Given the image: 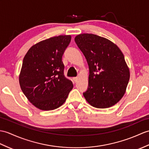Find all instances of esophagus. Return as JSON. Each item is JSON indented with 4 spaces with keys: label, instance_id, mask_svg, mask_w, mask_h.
<instances>
[{
    "label": "esophagus",
    "instance_id": "obj_1",
    "mask_svg": "<svg viewBox=\"0 0 149 149\" xmlns=\"http://www.w3.org/2000/svg\"><path fill=\"white\" fill-rule=\"evenodd\" d=\"M73 80H74V81L75 82H77L78 81V80H79V78L78 77H74L73 78Z\"/></svg>",
    "mask_w": 149,
    "mask_h": 149
}]
</instances>
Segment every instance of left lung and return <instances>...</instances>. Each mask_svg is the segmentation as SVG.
<instances>
[{"label": "left lung", "mask_w": 149, "mask_h": 149, "mask_svg": "<svg viewBox=\"0 0 149 149\" xmlns=\"http://www.w3.org/2000/svg\"><path fill=\"white\" fill-rule=\"evenodd\" d=\"M75 41L89 65L86 100L98 109L116 105L125 94L130 77L122 51L111 40L92 33L79 34Z\"/></svg>", "instance_id": "1"}]
</instances>
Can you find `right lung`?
I'll use <instances>...</instances> for the list:
<instances>
[{
  "mask_svg": "<svg viewBox=\"0 0 149 149\" xmlns=\"http://www.w3.org/2000/svg\"><path fill=\"white\" fill-rule=\"evenodd\" d=\"M71 36H59L33 45L23 58L19 75L21 89L37 109L52 110L66 101L73 83L63 75L62 56Z\"/></svg>",
  "mask_w": 149,
  "mask_h": 149,
  "instance_id": "right-lung-1",
  "label": "right lung"
}]
</instances>
